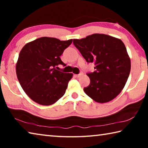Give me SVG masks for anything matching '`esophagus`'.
<instances>
[{
  "mask_svg": "<svg viewBox=\"0 0 148 148\" xmlns=\"http://www.w3.org/2000/svg\"><path fill=\"white\" fill-rule=\"evenodd\" d=\"M83 75H84V73H83V72H81L79 74H77V75H76V77H80L81 76H83Z\"/></svg>",
  "mask_w": 148,
  "mask_h": 148,
  "instance_id": "esophagus-1",
  "label": "esophagus"
}]
</instances>
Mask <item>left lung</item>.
<instances>
[{
    "label": "left lung",
    "instance_id": "obj_1",
    "mask_svg": "<svg viewBox=\"0 0 148 148\" xmlns=\"http://www.w3.org/2000/svg\"><path fill=\"white\" fill-rule=\"evenodd\" d=\"M73 43L95 71L87 73L90 84L84 92L99 103L109 102L123 89L131 71V60L121 40L104 34H93Z\"/></svg>",
    "mask_w": 148,
    "mask_h": 148
}]
</instances>
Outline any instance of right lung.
<instances>
[{
  "mask_svg": "<svg viewBox=\"0 0 148 148\" xmlns=\"http://www.w3.org/2000/svg\"><path fill=\"white\" fill-rule=\"evenodd\" d=\"M72 40L61 41L41 37L29 42L20 51L16 74L20 85L32 101L44 106L54 104L63 96L72 73L57 71L66 66L60 56Z\"/></svg>",
  "mask_w": 148,
  "mask_h": 148,
  "instance_id": "obj_1",
  "label": "right lung"
}]
</instances>
